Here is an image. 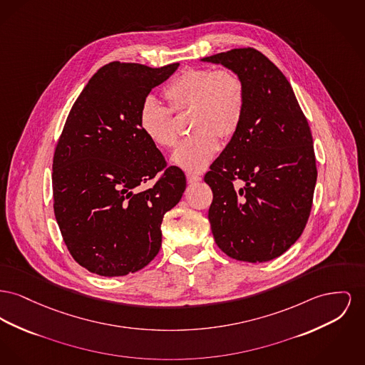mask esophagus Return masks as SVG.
Here are the masks:
<instances>
[{
    "label": "esophagus",
    "mask_w": 365,
    "mask_h": 365,
    "mask_svg": "<svg viewBox=\"0 0 365 365\" xmlns=\"http://www.w3.org/2000/svg\"><path fill=\"white\" fill-rule=\"evenodd\" d=\"M187 182L189 183H195V182H200L201 180V176L200 175H195V173H187Z\"/></svg>",
    "instance_id": "obj_1"
}]
</instances>
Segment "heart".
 <instances>
[{
	"mask_svg": "<svg viewBox=\"0 0 365 365\" xmlns=\"http://www.w3.org/2000/svg\"><path fill=\"white\" fill-rule=\"evenodd\" d=\"M173 113L192 110L189 136L172 154V163L190 173L205 171L219 150V138L230 139L240 128L245 108V86L230 68H186L164 86ZM139 128L160 149L178 143V130L168 108L148 99L139 110Z\"/></svg>",
	"mask_w": 365,
	"mask_h": 365,
	"instance_id": "b5f03b06",
	"label": "heart"
}]
</instances>
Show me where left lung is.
<instances>
[{
    "instance_id": "obj_1",
    "label": "left lung",
    "mask_w": 365,
    "mask_h": 365,
    "mask_svg": "<svg viewBox=\"0 0 365 365\" xmlns=\"http://www.w3.org/2000/svg\"><path fill=\"white\" fill-rule=\"evenodd\" d=\"M201 61L236 71L245 86L240 128L204 178L214 193L215 242L237 260H272L295 244L312 211L317 168L309 123L262 52L237 48Z\"/></svg>"
}]
</instances>
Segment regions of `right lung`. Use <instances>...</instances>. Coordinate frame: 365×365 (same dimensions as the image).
Returning a JSON list of instances; mask_svg holds the SVG:
<instances>
[{
    "label": "right lung",
    "instance_id": "obj_1",
    "mask_svg": "<svg viewBox=\"0 0 365 365\" xmlns=\"http://www.w3.org/2000/svg\"><path fill=\"white\" fill-rule=\"evenodd\" d=\"M178 66L111 62L68 113L53 154V211L68 252L91 273L118 277L148 266L161 247L163 217L186 189L185 173L167 167L139 128L148 95Z\"/></svg>",
    "mask_w": 365,
    "mask_h": 365
}]
</instances>
